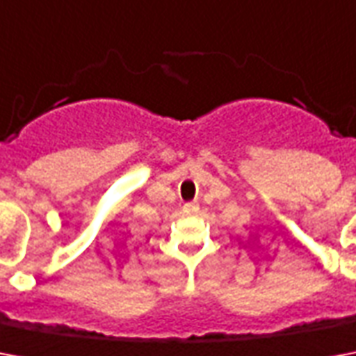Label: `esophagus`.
Listing matches in <instances>:
<instances>
[{"label": "esophagus", "mask_w": 356, "mask_h": 356, "mask_svg": "<svg viewBox=\"0 0 356 356\" xmlns=\"http://www.w3.org/2000/svg\"><path fill=\"white\" fill-rule=\"evenodd\" d=\"M183 211H184V214H188V216H192V214H195V212L200 211V205H197L195 201H190V203H184Z\"/></svg>", "instance_id": "esophagus-1"}]
</instances>
